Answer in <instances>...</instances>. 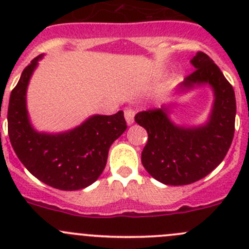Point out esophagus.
<instances>
[{
	"label": "esophagus",
	"instance_id": "1",
	"mask_svg": "<svg viewBox=\"0 0 249 249\" xmlns=\"http://www.w3.org/2000/svg\"><path fill=\"white\" fill-rule=\"evenodd\" d=\"M125 114V120H126L127 125H131L134 123V117H135V110L131 108H125L124 110Z\"/></svg>",
	"mask_w": 249,
	"mask_h": 249
}]
</instances>
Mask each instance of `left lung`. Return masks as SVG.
<instances>
[{
  "mask_svg": "<svg viewBox=\"0 0 249 249\" xmlns=\"http://www.w3.org/2000/svg\"><path fill=\"white\" fill-rule=\"evenodd\" d=\"M195 71L177 88L187 92L208 87L213 105L207 122L196 126L177 125L170 119L172 105L137 113L135 122L148 132L142 152L147 172L166 185L194 183L212 172L227 155L235 132V92L219 67L205 53L197 52L190 60Z\"/></svg>",
  "mask_w": 249,
  "mask_h": 249,
  "instance_id": "obj_1",
  "label": "left lung"
}]
</instances>
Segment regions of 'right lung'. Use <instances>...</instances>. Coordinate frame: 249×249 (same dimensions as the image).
I'll return each instance as SVG.
<instances>
[{"label":"right lung","mask_w":249,"mask_h":249,"mask_svg":"<svg viewBox=\"0 0 249 249\" xmlns=\"http://www.w3.org/2000/svg\"><path fill=\"white\" fill-rule=\"evenodd\" d=\"M38 55L25 67L12 90L8 106V135L17 157L31 175L60 190L89 187L105 170L112 143L126 130L124 112L95 114L74 129L57 134L37 131L30 122L26 92Z\"/></svg>","instance_id":"right-lung-1"}]
</instances>
